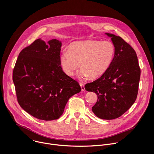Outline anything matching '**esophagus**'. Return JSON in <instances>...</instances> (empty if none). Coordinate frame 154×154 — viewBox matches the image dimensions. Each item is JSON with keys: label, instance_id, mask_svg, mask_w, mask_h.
Returning a JSON list of instances; mask_svg holds the SVG:
<instances>
[{"label": "esophagus", "instance_id": "34e87169", "mask_svg": "<svg viewBox=\"0 0 154 154\" xmlns=\"http://www.w3.org/2000/svg\"><path fill=\"white\" fill-rule=\"evenodd\" d=\"M80 86H81L82 91H85V85H84V83L80 82Z\"/></svg>", "mask_w": 154, "mask_h": 154}]
</instances>
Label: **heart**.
Returning a JSON list of instances; mask_svg holds the SVG:
<instances>
[{"label":"heart","instance_id":"heart-1","mask_svg":"<svg viewBox=\"0 0 154 154\" xmlns=\"http://www.w3.org/2000/svg\"><path fill=\"white\" fill-rule=\"evenodd\" d=\"M115 55V46L109 41L86 39L71 43L69 51L64 49L60 56L61 67L64 73L72 77L79 68V77L92 79L102 76L110 66Z\"/></svg>","mask_w":154,"mask_h":154}]
</instances>
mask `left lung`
<instances>
[{
    "label": "left lung",
    "instance_id": "obj_1",
    "mask_svg": "<svg viewBox=\"0 0 154 154\" xmlns=\"http://www.w3.org/2000/svg\"><path fill=\"white\" fill-rule=\"evenodd\" d=\"M105 34L115 46L113 59L107 71L98 79L86 83L85 88L97 95L92 107L94 115L110 120L122 116L135 102L141 70L137 54L129 44L119 36Z\"/></svg>",
    "mask_w": 154,
    "mask_h": 154
}]
</instances>
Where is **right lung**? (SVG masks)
<instances>
[{"instance_id": "right-lung-1", "label": "right lung", "mask_w": 154, "mask_h": 154, "mask_svg": "<svg viewBox=\"0 0 154 154\" xmlns=\"http://www.w3.org/2000/svg\"><path fill=\"white\" fill-rule=\"evenodd\" d=\"M61 42L38 39L20 51L13 72L19 105L41 120L58 119L69 99L81 91L79 83L60 65Z\"/></svg>"}]
</instances>
